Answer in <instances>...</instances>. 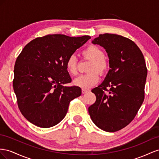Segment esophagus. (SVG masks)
<instances>
[{
	"mask_svg": "<svg viewBox=\"0 0 159 159\" xmlns=\"http://www.w3.org/2000/svg\"><path fill=\"white\" fill-rule=\"evenodd\" d=\"M89 91H90V90H89V89H82L83 94H85V93H88Z\"/></svg>",
	"mask_w": 159,
	"mask_h": 159,
	"instance_id": "34e87169",
	"label": "esophagus"
}]
</instances>
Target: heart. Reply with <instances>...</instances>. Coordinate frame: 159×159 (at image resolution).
Listing matches in <instances>:
<instances>
[{
    "label": "heart",
    "instance_id": "obj_1",
    "mask_svg": "<svg viewBox=\"0 0 159 159\" xmlns=\"http://www.w3.org/2000/svg\"><path fill=\"white\" fill-rule=\"evenodd\" d=\"M82 55L84 58L91 61L88 69L89 72L77 77L73 83L77 87L88 89L98 82L100 76L98 72V71L101 75L106 73L109 68V64L105 58V52L96 45H90L86 48L82 52ZM65 66L66 70L71 75H76L78 72L77 59L75 56L71 55L68 57Z\"/></svg>",
    "mask_w": 159,
    "mask_h": 159
}]
</instances>
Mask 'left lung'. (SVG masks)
<instances>
[{
	"mask_svg": "<svg viewBox=\"0 0 159 159\" xmlns=\"http://www.w3.org/2000/svg\"><path fill=\"white\" fill-rule=\"evenodd\" d=\"M92 43L106 50L111 69L105 80L92 90L97 99L89 112L99 129L116 132L134 119L144 101L146 63L137 45L122 36L100 34Z\"/></svg>",
	"mask_w": 159,
	"mask_h": 159,
	"instance_id": "1",
	"label": "left lung"
}]
</instances>
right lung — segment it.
<instances>
[{"mask_svg": "<svg viewBox=\"0 0 159 159\" xmlns=\"http://www.w3.org/2000/svg\"><path fill=\"white\" fill-rule=\"evenodd\" d=\"M89 36L70 37L48 34L31 40L17 57L13 89L18 107L26 120L41 128L57 125L81 89L65 87L71 82L65 62Z\"/></svg>", "mask_w": 159, "mask_h": 159, "instance_id": "1", "label": "right lung"}]
</instances>
